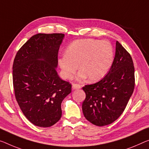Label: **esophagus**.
<instances>
[{"mask_svg": "<svg viewBox=\"0 0 149 149\" xmlns=\"http://www.w3.org/2000/svg\"><path fill=\"white\" fill-rule=\"evenodd\" d=\"M81 86L78 84H72V90H77V89H80Z\"/></svg>", "mask_w": 149, "mask_h": 149, "instance_id": "obj_1", "label": "esophagus"}]
</instances>
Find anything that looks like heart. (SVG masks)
<instances>
[{
  "mask_svg": "<svg viewBox=\"0 0 149 149\" xmlns=\"http://www.w3.org/2000/svg\"><path fill=\"white\" fill-rule=\"evenodd\" d=\"M113 59V48L109 41L84 38L70 43L66 54L58 58V64L64 79H72L79 65L78 80L88 78L89 81L96 82L106 76Z\"/></svg>",
  "mask_w": 149,
  "mask_h": 149,
  "instance_id": "obj_1",
  "label": "heart"
}]
</instances>
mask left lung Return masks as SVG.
Listing matches in <instances>:
<instances>
[{"label": "left lung", "mask_w": 149, "mask_h": 149, "mask_svg": "<svg viewBox=\"0 0 149 149\" xmlns=\"http://www.w3.org/2000/svg\"><path fill=\"white\" fill-rule=\"evenodd\" d=\"M134 88L131 56L116 41L115 56L107 74L98 82L82 87L86 94L82 105L84 117L99 127L111 124L123 113Z\"/></svg>", "instance_id": "1"}]
</instances>
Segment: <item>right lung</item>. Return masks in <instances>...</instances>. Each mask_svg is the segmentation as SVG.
<instances>
[{
	"instance_id": "1",
	"label": "right lung",
	"mask_w": 149,
	"mask_h": 149,
	"mask_svg": "<svg viewBox=\"0 0 149 149\" xmlns=\"http://www.w3.org/2000/svg\"><path fill=\"white\" fill-rule=\"evenodd\" d=\"M65 35L38 33L17 52L13 66L15 97L33 125L49 127L62 116L61 103L71 84L58 75V53Z\"/></svg>"
}]
</instances>
